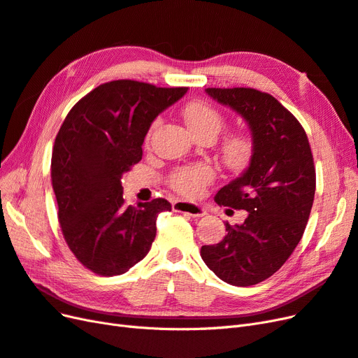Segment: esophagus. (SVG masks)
<instances>
[{"instance_id":"obj_1","label":"esophagus","mask_w":358,"mask_h":358,"mask_svg":"<svg viewBox=\"0 0 358 358\" xmlns=\"http://www.w3.org/2000/svg\"><path fill=\"white\" fill-rule=\"evenodd\" d=\"M173 210H175V212H182V213H188L191 216H204V215H208V209H206L204 206L188 203V201H183V200L173 201Z\"/></svg>"}]
</instances>
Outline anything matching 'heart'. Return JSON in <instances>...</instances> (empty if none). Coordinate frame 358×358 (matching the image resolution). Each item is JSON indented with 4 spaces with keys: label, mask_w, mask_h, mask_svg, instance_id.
Segmentation results:
<instances>
[{
    "label": "heart",
    "mask_w": 358,
    "mask_h": 358,
    "mask_svg": "<svg viewBox=\"0 0 358 358\" xmlns=\"http://www.w3.org/2000/svg\"><path fill=\"white\" fill-rule=\"evenodd\" d=\"M183 119L196 137H213L216 138L224 128L222 115L203 101L189 103L183 109ZM158 125V121L154 127ZM252 155V140L248 134H234L225 140L222 145V158L230 167H243ZM215 179V170L212 166L197 162L178 167L169 176V185L187 199L200 197L204 188Z\"/></svg>",
    "instance_id": "b5f03b06"
}]
</instances>
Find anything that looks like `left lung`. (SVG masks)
Wrapping results in <instances>:
<instances>
[{"instance_id":"8db88e82","label":"left lung","mask_w":358,"mask_h":358,"mask_svg":"<svg viewBox=\"0 0 358 358\" xmlns=\"http://www.w3.org/2000/svg\"><path fill=\"white\" fill-rule=\"evenodd\" d=\"M212 100L248 124L252 155L239 178L222 187L216 203L248 212L242 224H225L216 245L200 255L224 282L255 285L282 267L306 229L315 196V169L308 136L275 96L251 88H208Z\"/></svg>"}]
</instances>
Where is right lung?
Masks as SVG:
<instances>
[{
    "label": "right lung",
    "instance_id": "1",
    "mask_svg": "<svg viewBox=\"0 0 358 358\" xmlns=\"http://www.w3.org/2000/svg\"><path fill=\"white\" fill-rule=\"evenodd\" d=\"M188 88H157L136 80L100 85L74 104L52 152L58 220L71 252L101 276L128 272L149 252L164 199L127 206L122 176L142 159L155 117Z\"/></svg>",
    "mask_w": 358,
    "mask_h": 358
}]
</instances>
